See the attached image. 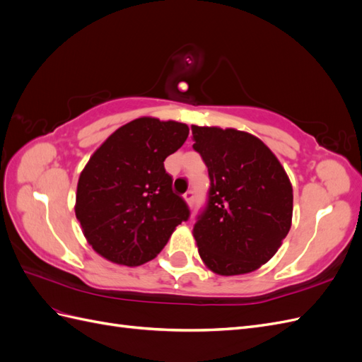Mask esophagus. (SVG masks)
<instances>
[{"mask_svg":"<svg viewBox=\"0 0 362 362\" xmlns=\"http://www.w3.org/2000/svg\"><path fill=\"white\" fill-rule=\"evenodd\" d=\"M184 201L187 202V204L192 206V205H193V202H194V193H193V192L184 193Z\"/></svg>","mask_w":362,"mask_h":362,"instance_id":"1","label":"esophagus"}]
</instances>
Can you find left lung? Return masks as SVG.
Listing matches in <instances>:
<instances>
[{"instance_id":"left-lung-1","label":"left lung","mask_w":362,"mask_h":362,"mask_svg":"<svg viewBox=\"0 0 362 362\" xmlns=\"http://www.w3.org/2000/svg\"><path fill=\"white\" fill-rule=\"evenodd\" d=\"M208 168V204L193 228L204 264L245 275L276 254L293 217V187L276 156L246 131L192 125Z\"/></svg>"}]
</instances>
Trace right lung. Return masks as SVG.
<instances>
[{"mask_svg": "<svg viewBox=\"0 0 362 362\" xmlns=\"http://www.w3.org/2000/svg\"><path fill=\"white\" fill-rule=\"evenodd\" d=\"M187 136L185 124L144 116L93 152L76 185L75 216L96 254L128 267L145 264L187 221L189 206L164 169Z\"/></svg>", "mask_w": 362, "mask_h": 362, "instance_id": "1", "label": "right lung"}]
</instances>
